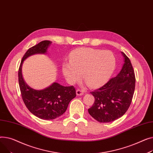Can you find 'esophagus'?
I'll list each match as a JSON object with an SVG mask.
<instances>
[{"instance_id":"34e87169","label":"esophagus","mask_w":153,"mask_h":153,"mask_svg":"<svg viewBox=\"0 0 153 153\" xmlns=\"http://www.w3.org/2000/svg\"><path fill=\"white\" fill-rule=\"evenodd\" d=\"M76 93L77 96H82L84 94V93L82 90H81V89H77L76 91Z\"/></svg>"}]
</instances>
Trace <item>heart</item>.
Instances as JSON below:
<instances>
[{"instance_id":"heart-1","label":"heart","mask_w":153,"mask_h":153,"mask_svg":"<svg viewBox=\"0 0 153 153\" xmlns=\"http://www.w3.org/2000/svg\"><path fill=\"white\" fill-rule=\"evenodd\" d=\"M68 62L62 65V71L70 84H74L83 76L89 86L98 88L109 79L115 68L116 61L110 51L83 48L71 51Z\"/></svg>"}]
</instances>
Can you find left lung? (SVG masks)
Instances as JSON below:
<instances>
[{"instance_id": "obj_1", "label": "left lung", "mask_w": 153, "mask_h": 153, "mask_svg": "<svg viewBox=\"0 0 153 153\" xmlns=\"http://www.w3.org/2000/svg\"><path fill=\"white\" fill-rule=\"evenodd\" d=\"M121 53L124 63L120 72L103 86L91 92L95 100L88 112L101 123L111 122L120 118L131 102L135 76L130 59L123 52Z\"/></svg>"}]
</instances>
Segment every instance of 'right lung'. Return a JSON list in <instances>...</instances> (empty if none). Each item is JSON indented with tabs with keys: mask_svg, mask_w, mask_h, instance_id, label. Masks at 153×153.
<instances>
[{
	"mask_svg": "<svg viewBox=\"0 0 153 153\" xmlns=\"http://www.w3.org/2000/svg\"><path fill=\"white\" fill-rule=\"evenodd\" d=\"M51 44L50 41H43L30 48L24 55L19 70V82L23 101L33 115L43 120L59 117L66 111L70 101L76 97L73 86H64L54 82L41 90H37L25 82L22 75L24 60L34 54H46Z\"/></svg>",
	"mask_w": 153,
	"mask_h": 153,
	"instance_id": "add662e5",
	"label": "right lung"
}]
</instances>
